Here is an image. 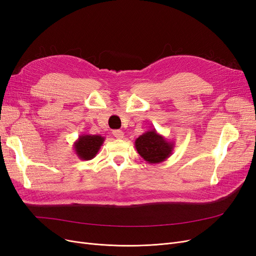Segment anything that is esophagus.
<instances>
[{
  "label": "esophagus",
  "instance_id": "34e87169",
  "mask_svg": "<svg viewBox=\"0 0 256 256\" xmlns=\"http://www.w3.org/2000/svg\"><path fill=\"white\" fill-rule=\"evenodd\" d=\"M112 134L116 138H124V132L122 130H114Z\"/></svg>",
  "mask_w": 256,
  "mask_h": 256
}]
</instances>
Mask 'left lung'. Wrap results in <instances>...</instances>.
<instances>
[{
    "mask_svg": "<svg viewBox=\"0 0 256 256\" xmlns=\"http://www.w3.org/2000/svg\"><path fill=\"white\" fill-rule=\"evenodd\" d=\"M134 146L138 154L150 164H161L171 156L175 143L168 141L166 138L157 132L156 129L146 131L138 136Z\"/></svg>",
    "mask_w": 256,
    "mask_h": 256,
    "instance_id": "8db88e82",
    "label": "left lung"
}]
</instances>
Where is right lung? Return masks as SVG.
<instances>
[{"label": "right lung", "mask_w": 256, "mask_h": 256, "mask_svg": "<svg viewBox=\"0 0 256 256\" xmlns=\"http://www.w3.org/2000/svg\"><path fill=\"white\" fill-rule=\"evenodd\" d=\"M104 142V138L99 134H82L74 143V154L81 160H92L96 157Z\"/></svg>", "instance_id": "1"}]
</instances>
